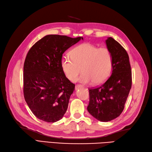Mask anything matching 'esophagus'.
<instances>
[{
  "instance_id": "1",
  "label": "esophagus",
  "mask_w": 152,
  "mask_h": 152,
  "mask_svg": "<svg viewBox=\"0 0 152 152\" xmlns=\"http://www.w3.org/2000/svg\"><path fill=\"white\" fill-rule=\"evenodd\" d=\"M82 87H83V86H82V85H76L75 87V89L76 90H77L78 89H80V88H82Z\"/></svg>"
}]
</instances>
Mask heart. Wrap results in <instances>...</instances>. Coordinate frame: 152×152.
I'll return each mask as SVG.
<instances>
[{
	"label": "heart",
	"mask_w": 152,
	"mask_h": 152,
	"mask_svg": "<svg viewBox=\"0 0 152 152\" xmlns=\"http://www.w3.org/2000/svg\"><path fill=\"white\" fill-rule=\"evenodd\" d=\"M61 66L65 76L71 82H75L82 71L80 82L86 83L93 82L94 84H100L111 75L113 56L107 48H98L84 43L74 48L70 51V56H63Z\"/></svg>",
	"instance_id": "b5f03b06"
}]
</instances>
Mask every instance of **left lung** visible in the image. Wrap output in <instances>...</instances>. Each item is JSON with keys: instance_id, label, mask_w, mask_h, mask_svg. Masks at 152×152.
Returning a JSON list of instances; mask_svg holds the SVG:
<instances>
[{"instance_id": "obj_1", "label": "left lung", "mask_w": 152, "mask_h": 152, "mask_svg": "<svg viewBox=\"0 0 152 152\" xmlns=\"http://www.w3.org/2000/svg\"><path fill=\"white\" fill-rule=\"evenodd\" d=\"M113 56L110 77L101 86L89 89L87 111L102 122H108L120 116L124 110L132 83L129 56L122 46L113 38L105 41Z\"/></svg>"}]
</instances>
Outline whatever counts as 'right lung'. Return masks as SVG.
<instances>
[{"mask_svg": "<svg viewBox=\"0 0 152 152\" xmlns=\"http://www.w3.org/2000/svg\"><path fill=\"white\" fill-rule=\"evenodd\" d=\"M82 37L47 35L28 51L24 63V97L33 114L47 122L63 118L75 85L61 69L63 54Z\"/></svg>", "mask_w": 152, "mask_h": 152, "instance_id": "1", "label": "right lung"}]
</instances>
